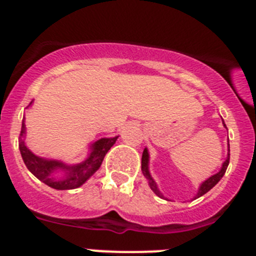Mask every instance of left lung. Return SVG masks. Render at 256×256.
I'll list each match as a JSON object with an SVG mask.
<instances>
[{
	"label": "left lung",
	"mask_w": 256,
	"mask_h": 256,
	"mask_svg": "<svg viewBox=\"0 0 256 256\" xmlns=\"http://www.w3.org/2000/svg\"><path fill=\"white\" fill-rule=\"evenodd\" d=\"M223 124H224V122H223ZM224 126H226V124H224ZM226 128H227V126H226ZM228 164H230V144H228V156H227V159H226V162H223V165H222L220 170H219L216 174H214V176H212V177H210V178H208V180H205V182L201 183V186H200V188H198V195H196L195 198H200V196L205 195V194H206L208 191H210V190H212V187L216 186V183H218L219 180H222V177L224 176L226 170H227ZM141 169H142V173H144V178H146V180H148L150 188L152 190V191L155 192L156 195L159 196V198H162V192L159 191V188H158V186H156L155 180H154L152 177H151L150 170H148V148H144V154H142Z\"/></svg>",
	"instance_id": "left-lung-1"
}]
</instances>
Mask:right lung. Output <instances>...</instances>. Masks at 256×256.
<instances>
[{"mask_svg":"<svg viewBox=\"0 0 256 256\" xmlns=\"http://www.w3.org/2000/svg\"><path fill=\"white\" fill-rule=\"evenodd\" d=\"M24 137H26V124H24V120H22V132H20L19 150L20 154H22V160H24V164L26 165L29 172L33 176H36L40 182H44V184L55 190H73L82 186L83 183L91 177L92 174H94L98 170V168L102 164L105 155L118 140V136L116 137H112V138L98 140V141H96L91 146V154H90V156L84 162L70 166V165H65L64 162H58V160H46L44 158L34 155L26 146ZM58 168L64 170L66 174L64 178L56 180L53 178L52 173Z\"/></svg>","mask_w":256,"mask_h":256,"instance_id":"add662e5","label":"right lung"}]
</instances>
